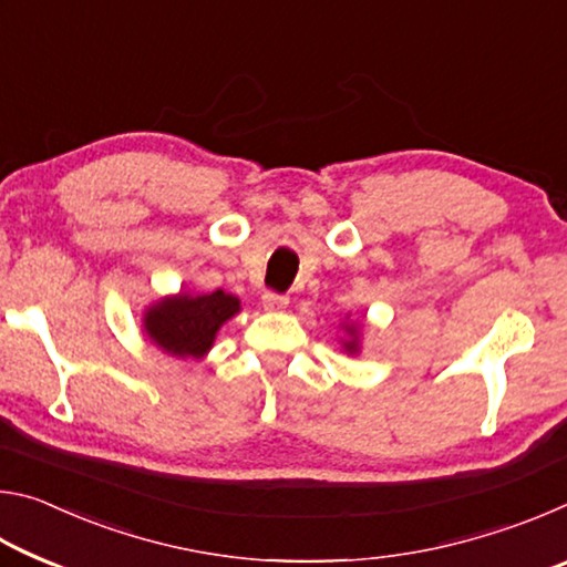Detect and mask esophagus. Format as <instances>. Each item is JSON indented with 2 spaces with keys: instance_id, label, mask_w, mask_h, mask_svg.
Segmentation results:
<instances>
[{
  "instance_id": "34e87169",
  "label": "esophagus",
  "mask_w": 567,
  "mask_h": 567,
  "mask_svg": "<svg viewBox=\"0 0 567 567\" xmlns=\"http://www.w3.org/2000/svg\"><path fill=\"white\" fill-rule=\"evenodd\" d=\"M287 302H290V297H287V295H280V292L267 290V292L262 295V307H265V310H270V312H280V310H285Z\"/></svg>"
}]
</instances>
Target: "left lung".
I'll return each mask as SVG.
<instances>
[{"instance_id": "1", "label": "left lung", "mask_w": 567, "mask_h": 567, "mask_svg": "<svg viewBox=\"0 0 567 567\" xmlns=\"http://www.w3.org/2000/svg\"><path fill=\"white\" fill-rule=\"evenodd\" d=\"M350 334H354V330H352V328H350ZM344 350H350V352L358 350V338L350 340V342H344Z\"/></svg>"}]
</instances>
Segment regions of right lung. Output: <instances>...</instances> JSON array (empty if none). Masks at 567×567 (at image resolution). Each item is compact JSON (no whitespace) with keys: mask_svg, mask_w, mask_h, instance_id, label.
<instances>
[{"mask_svg":"<svg viewBox=\"0 0 567 567\" xmlns=\"http://www.w3.org/2000/svg\"><path fill=\"white\" fill-rule=\"evenodd\" d=\"M239 310V300L217 290L213 295H179L157 302L145 318V330L162 350L177 358H203L217 330Z\"/></svg>","mask_w":567,"mask_h":567,"instance_id":"right-lung-1","label":"right lung"}]
</instances>
